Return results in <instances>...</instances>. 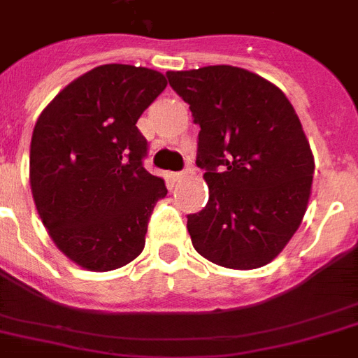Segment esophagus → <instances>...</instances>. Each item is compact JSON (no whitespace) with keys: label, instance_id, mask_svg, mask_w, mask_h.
I'll use <instances>...</instances> for the list:
<instances>
[{"label":"esophagus","instance_id":"1","mask_svg":"<svg viewBox=\"0 0 358 358\" xmlns=\"http://www.w3.org/2000/svg\"><path fill=\"white\" fill-rule=\"evenodd\" d=\"M187 176V171H182V173H174L173 180L174 182H180V180H184Z\"/></svg>","mask_w":358,"mask_h":358}]
</instances>
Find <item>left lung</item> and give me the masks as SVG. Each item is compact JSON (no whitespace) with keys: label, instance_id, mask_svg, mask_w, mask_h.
Here are the masks:
<instances>
[{"label":"left lung","instance_id":"left-lung-1","mask_svg":"<svg viewBox=\"0 0 358 358\" xmlns=\"http://www.w3.org/2000/svg\"><path fill=\"white\" fill-rule=\"evenodd\" d=\"M199 131L196 167L210 199L187 215L199 255L230 269L269 264L299 229L310 199L314 156L280 89L230 64L167 72Z\"/></svg>","mask_w":358,"mask_h":358}]
</instances>
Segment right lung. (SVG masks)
Masks as SVG:
<instances>
[{
    "label": "right lung",
    "mask_w": 358,
    "mask_h": 358,
    "mask_svg": "<svg viewBox=\"0 0 358 358\" xmlns=\"http://www.w3.org/2000/svg\"><path fill=\"white\" fill-rule=\"evenodd\" d=\"M167 87L165 76L102 64L66 85L33 129L29 184L36 212L64 256L111 271L145 249L148 219L167 187L143 167L135 126Z\"/></svg>",
    "instance_id": "1"
}]
</instances>
